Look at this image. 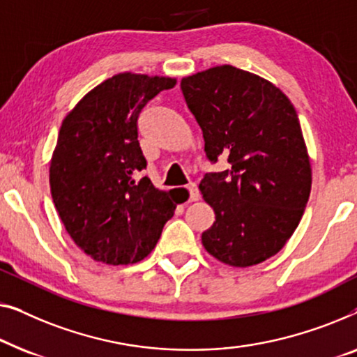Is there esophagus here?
I'll list each match as a JSON object with an SVG mask.
<instances>
[{
  "label": "esophagus",
  "instance_id": "esophagus-1",
  "mask_svg": "<svg viewBox=\"0 0 357 357\" xmlns=\"http://www.w3.org/2000/svg\"><path fill=\"white\" fill-rule=\"evenodd\" d=\"M188 192H189V200L190 202H195V200H199L200 194H199V189H197V184L190 183L188 185Z\"/></svg>",
  "mask_w": 357,
  "mask_h": 357
}]
</instances>
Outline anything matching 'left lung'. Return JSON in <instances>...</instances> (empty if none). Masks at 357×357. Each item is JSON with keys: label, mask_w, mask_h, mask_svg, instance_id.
<instances>
[{"label": "left lung", "mask_w": 357, "mask_h": 357, "mask_svg": "<svg viewBox=\"0 0 357 357\" xmlns=\"http://www.w3.org/2000/svg\"><path fill=\"white\" fill-rule=\"evenodd\" d=\"M212 163L199 189L215 222L202 233L208 254L250 267L280 252L303 218L312 172L298 113L268 80L229 64L181 80Z\"/></svg>", "instance_id": "8db88e82"}]
</instances>
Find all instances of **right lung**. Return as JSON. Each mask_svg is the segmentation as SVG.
Returning <instances> with one entry per match:
<instances>
[{
    "instance_id": "add662e5",
    "label": "right lung",
    "mask_w": 357,
    "mask_h": 357,
    "mask_svg": "<svg viewBox=\"0 0 357 357\" xmlns=\"http://www.w3.org/2000/svg\"><path fill=\"white\" fill-rule=\"evenodd\" d=\"M174 85L172 77L116 74L90 90L61 124L50 163L52 197L69 236L97 262H140L173 217V190L139 178L147 160L137 119Z\"/></svg>"
}]
</instances>
